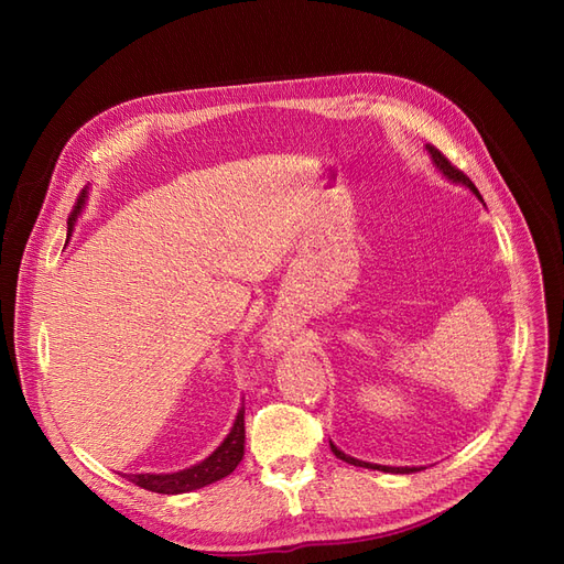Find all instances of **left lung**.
Instances as JSON below:
<instances>
[{
    "mask_svg": "<svg viewBox=\"0 0 564 564\" xmlns=\"http://www.w3.org/2000/svg\"><path fill=\"white\" fill-rule=\"evenodd\" d=\"M425 150H429L431 152V158H433V164L440 169V172L442 174H445L449 181H454V183H460V185H466V187H470V193L477 197V199H480L482 202V195H480V191H477V187L473 185V181L464 174V172H458V169L445 158V155H442V152L435 148V145H425ZM329 445H332V452L336 454V458H340V460H346V464H350V466H357V468H371V470H383V473H416V470H423L421 466H412V468H409V466H400V468H395V466H379V464H367V460H360V458H355V456H348V454H344V452H340L336 445H334V442L329 440Z\"/></svg>",
    "mask_w": 564,
    "mask_h": 564,
    "instance_id": "1",
    "label": "left lung"
}]
</instances>
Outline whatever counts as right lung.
I'll use <instances>...</instances> for the list:
<instances>
[{
    "label": "right lung",
    "instance_id": "add662e5",
    "mask_svg": "<svg viewBox=\"0 0 564 564\" xmlns=\"http://www.w3.org/2000/svg\"><path fill=\"white\" fill-rule=\"evenodd\" d=\"M84 202H87V191H82V197L77 199V207L73 209L70 218H67V235H73L75 220L82 214ZM245 456V404L240 406V412L235 416V423L226 440L204 458L199 464L178 470V473H139V475H124L129 482L139 485L148 491H158V494H185V491H195L199 487H207L212 482L224 480L226 475H230Z\"/></svg>",
    "mask_w": 564,
    "mask_h": 564
}]
</instances>
